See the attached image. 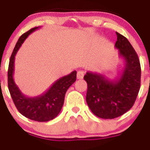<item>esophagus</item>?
<instances>
[{
	"mask_svg": "<svg viewBox=\"0 0 150 150\" xmlns=\"http://www.w3.org/2000/svg\"><path fill=\"white\" fill-rule=\"evenodd\" d=\"M83 75H84V72L83 71H78L77 72V78L78 79H82L83 78Z\"/></svg>",
	"mask_w": 150,
	"mask_h": 150,
	"instance_id": "34e87169",
	"label": "esophagus"
}]
</instances>
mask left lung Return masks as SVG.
Here are the masks:
<instances>
[{
  "instance_id": "left-lung-1",
  "label": "left lung",
  "mask_w": 150,
  "mask_h": 150,
  "mask_svg": "<svg viewBox=\"0 0 150 150\" xmlns=\"http://www.w3.org/2000/svg\"><path fill=\"white\" fill-rule=\"evenodd\" d=\"M115 48L125 60L120 77L110 80L103 75L87 72L86 101L91 111L102 119L122 116L133 106L141 87V64L138 56L129 40L116 32Z\"/></svg>"
}]
</instances>
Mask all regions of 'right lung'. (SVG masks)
<instances>
[{
	"label": "right lung",
	"instance_id": "1",
	"mask_svg": "<svg viewBox=\"0 0 150 150\" xmlns=\"http://www.w3.org/2000/svg\"><path fill=\"white\" fill-rule=\"evenodd\" d=\"M40 27L32 28L20 36L9 59L8 68V88L18 111L27 118L38 122H47L54 119L61 110L69 87L76 81V71L57 80L45 93L36 97L22 94L13 79L15 57L26 38Z\"/></svg>",
	"mask_w": 150,
	"mask_h": 150
}]
</instances>
